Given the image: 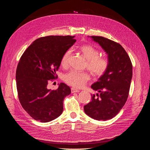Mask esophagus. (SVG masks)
<instances>
[{
	"label": "esophagus",
	"mask_w": 150,
	"mask_h": 150,
	"mask_svg": "<svg viewBox=\"0 0 150 150\" xmlns=\"http://www.w3.org/2000/svg\"><path fill=\"white\" fill-rule=\"evenodd\" d=\"M79 92V90L77 89H75V88H71V93H78Z\"/></svg>",
	"instance_id": "34e87169"
}]
</instances>
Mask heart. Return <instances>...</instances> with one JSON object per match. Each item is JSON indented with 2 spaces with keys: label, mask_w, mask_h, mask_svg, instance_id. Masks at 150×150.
<instances>
[{
  "label": "heart",
  "mask_w": 150,
  "mask_h": 150,
  "mask_svg": "<svg viewBox=\"0 0 150 150\" xmlns=\"http://www.w3.org/2000/svg\"><path fill=\"white\" fill-rule=\"evenodd\" d=\"M79 51L87 60L86 67L94 76L100 77L106 73L110 66V62L106 57L99 56V51L96 47L85 44L79 47ZM71 53V49H68L63 54L61 60L62 66H66L68 64ZM89 79L90 76L86 72L71 71L64 76L65 82L75 88L83 87Z\"/></svg>",
  "instance_id": "obj_1"
}]
</instances>
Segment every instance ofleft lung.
<instances>
[{
    "label": "left lung",
    "mask_w": 150,
    "mask_h": 150,
    "mask_svg": "<svg viewBox=\"0 0 150 150\" xmlns=\"http://www.w3.org/2000/svg\"><path fill=\"white\" fill-rule=\"evenodd\" d=\"M108 54L110 66L91 88L99 94L84 106L86 115L98 121L108 120L117 115L128 97L133 66L125 49L119 43L101 36H91ZM97 97H96V96Z\"/></svg>",
    "instance_id": "8db88e82"
}]
</instances>
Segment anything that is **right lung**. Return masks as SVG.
Wrapping results in <instances>:
<instances>
[{"label": "right lung", "instance_id": "right-lung-1", "mask_svg": "<svg viewBox=\"0 0 150 150\" xmlns=\"http://www.w3.org/2000/svg\"><path fill=\"white\" fill-rule=\"evenodd\" d=\"M75 36L49 35L32 43L22 54L16 70L18 98L24 110L36 121L46 122L59 116L64 98L71 89L61 83L56 90L48 82L57 78L56 71L64 53L73 45Z\"/></svg>", "mask_w": 150, "mask_h": 150}]
</instances>
